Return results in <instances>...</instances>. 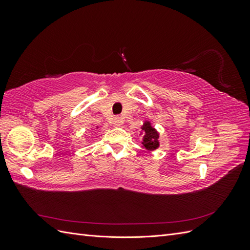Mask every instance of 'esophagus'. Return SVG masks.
Returning <instances> with one entry per match:
<instances>
[{
	"instance_id": "obj_1",
	"label": "esophagus",
	"mask_w": 250,
	"mask_h": 250,
	"mask_svg": "<svg viewBox=\"0 0 250 250\" xmlns=\"http://www.w3.org/2000/svg\"><path fill=\"white\" fill-rule=\"evenodd\" d=\"M123 122H124L123 118H121L120 116H117V117L113 118V125H115V126H121L123 124Z\"/></svg>"
}]
</instances>
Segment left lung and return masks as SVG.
Here are the masks:
<instances>
[{"instance_id": "1", "label": "left lung", "mask_w": 250, "mask_h": 250, "mask_svg": "<svg viewBox=\"0 0 250 250\" xmlns=\"http://www.w3.org/2000/svg\"><path fill=\"white\" fill-rule=\"evenodd\" d=\"M142 130L145 131L144 137L143 146L147 150H154L158 147V133L155 131L154 128L150 126L149 122H146L142 126Z\"/></svg>"}]
</instances>
